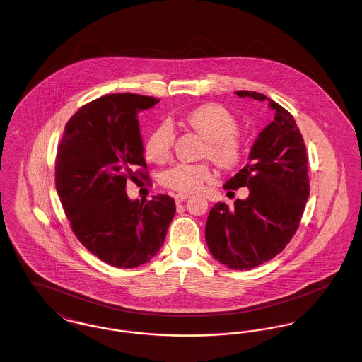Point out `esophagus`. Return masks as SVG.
I'll use <instances>...</instances> for the list:
<instances>
[{
  "label": "esophagus",
  "instance_id": "obj_1",
  "mask_svg": "<svg viewBox=\"0 0 362 362\" xmlns=\"http://www.w3.org/2000/svg\"><path fill=\"white\" fill-rule=\"evenodd\" d=\"M189 197V194H183V192H179V194H175V195H173V199H175V202H176V204H180V202L186 201Z\"/></svg>",
  "mask_w": 362,
  "mask_h": 362
}]
</instances>
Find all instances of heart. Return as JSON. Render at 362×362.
<instances>
[{"instance_id":"b5f03b06","label":"heart","mask_w":362,"mask_h":362,"mask_svg":"<svg viewBox=\"0 0 362 362\" xmlns=\"http://www.w3.org/2000/svg\"><path fill=\"white\" fill-rule=\"evenodd\" d=\"M186 124L206 141L202 156L217 165L230 170L236 167L244 155V142L238 132L235 117L218 104L201 105L189 112ZM173 126L161 123L145 142V156L155 164H165L173 157ZM213 173L207 164H177L163 175V185L168 189L189 194L202 189Z\"/></svg>"}]
</instances>
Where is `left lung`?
Segmentation results:
<instances>
[{"mask_svg":"<svg viewBox=\"0 0 362 362\" xmlns=\"http://www.w3.org/2000/svg\"><path fill=\"white\" fill-rule=\"evenodd\" d=\"M235 93L267 100L276 115L259 133L247 165L224 185L225 189L248 187V198L236 199L233 207L224 202L211 207L205 238L220 263L250 270L276 257L292 240L310 197V177L305 144L292 114L263 93Z\"/></svg>","mask_w":362,"mask_h":362,"instance_id":"8db88e82","label":"left lung"}]
</instances>
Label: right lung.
Instances as JSON below:
<instances>
[{"mask_svg":"<svg viewBox=\"0 0 362 362\" xmlns=\"http://www.w3.org/2000/svg\"><path fill=\"white\" fill-rule=\"evenodd\" d=\"M157 103L152 96L112 93L86 104L66 123L57 152L55 189L73 233L119 269L155 257L176 211L168 195L144 204L126 194L129 179L149 176L137 117Z\"/></svg>","mask_w":362,"mask_h":362,"instance_id":"1","label":"right lung"}]
</instances>
